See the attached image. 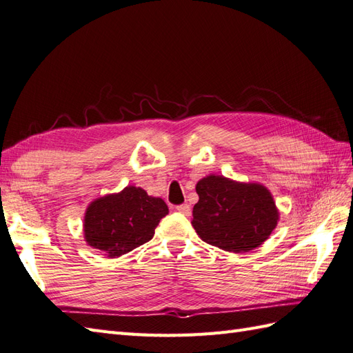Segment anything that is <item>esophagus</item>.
<instances>
[{
  "instance_id": "34e87169",
  "label": "esophagus",
  "mask_w": 353,
  "mask_h": 353,
  "mask_svg": "<svg viewBox=\"0 0 353 353\" xmlns=\"http://www.w3.org/2000/svg\"><path fill=\"white\" fill-rule=\"evenodd\" d=\"M176 210L179 213H182L183 216H189L191 214V207H189L188 204H180V205H176Z\"/></svg>"
}]
</instances>
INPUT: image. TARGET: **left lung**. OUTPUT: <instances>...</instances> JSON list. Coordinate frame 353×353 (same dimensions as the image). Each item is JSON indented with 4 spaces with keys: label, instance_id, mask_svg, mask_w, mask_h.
<instances>
[{
    "label": "left lung",
    "instance_id": "left-lung-1",
    "mask_svg": "<svg viewBox=\"0 0 353 353\" xmlns=\"http://www.w3.org/2000/svg\"><path fill=\"white\" fill-rule=\"evenodd\" d=\"M195 189L200 200L192 210V227L212 246L236 254L249 252L276 228L279 212L263 185L207 176Z\"/></svg>",
    "mask_w": 353,
    "mask_h": 353
}]
</instances>
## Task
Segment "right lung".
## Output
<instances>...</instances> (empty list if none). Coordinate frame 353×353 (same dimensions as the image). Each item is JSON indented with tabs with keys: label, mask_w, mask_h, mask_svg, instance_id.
<instances>
[{
	"label": "right lung",
	"mask_w": 353,
	"mask_h": 353,
	"mask_svg": "<svg viewBox=\"0 0 353 353\" xmlns=\"http://www.w3.org/2000/svg\"><path fill=\"white\" fill-rule=\"evenodd\" d=\"M168 213L164 200L149 196L141 188L98 198L85 214V240L108 258L128 254L148 243L159 221Z\"/></svg>",
	"instance_id": "right-lung-1"
}]
</instances>
